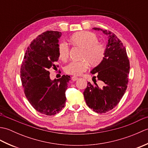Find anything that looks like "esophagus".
<instances>
[{
    "label": "esophagus",
    "mask_w": 148,
    "mask_h": 148,
    "mask_svg": "<svg viewBox=\"0 0 148 148\" xmlns=\"http://www.w3.org/2000/svg\"><path fill=\"white\" fill-rule=\"evenodd\" d=\"M71 79H72V80L73 81H77L78 79V77L77 76H72L71 77Z\"/></svg>",
    "instance_id": "34e87169"
}]
</instances>
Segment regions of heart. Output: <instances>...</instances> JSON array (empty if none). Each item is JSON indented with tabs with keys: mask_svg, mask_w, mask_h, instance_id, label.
Returning <instances> with one entry per match:
<instances>
[{
	"mask_svg": "<svg viewBox=\"0 0 148 148\" xmlns=\"http://www.w3.org/2000/svg\"><path fill=\"white\" fill-rule=\"evenodd\" d=\"M73 47L81 49L79 61L72 62L65 67L66 73L78 76L85 71L88 67L96 66L102 62L104 57L106 48L104 45L99 41L95 34L88 31H80L74 33L69 38ZM58 57L61 60L67 61L69 56V47L64 42H60L57 46Z\"/></svg>",
	"mask_w": 148,
	"mask_h": 148,
	"instance_id": "b5f03b06",
	"label": "heart"
}]
</instances>
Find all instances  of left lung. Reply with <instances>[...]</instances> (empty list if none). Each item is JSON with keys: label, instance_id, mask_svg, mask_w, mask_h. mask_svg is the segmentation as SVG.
<instances>
[{"label": "left lung", "instance_id": "1", "mask_svg": "<svg viewBox=\"0 0 148 148\" xmlns=\"http://www.w3.org/2000/svg\"><path fill=\"white\" fill-rule=\"evenodd\" d=\"M93 29L103 31L109 36V39L102 61L91 71L97 74L93 78L94 83H88L83 95L86 104L93 111L105 113L114 108L125 93L130 62L126 49L114 34L99 28ZM96 77L100 81V87L96 84Z\"/></svg>", "mask_w": 148, "mask_h": 148}]
</instances>
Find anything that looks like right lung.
<instances>
[{
  "label": "right lung",
  "instance_id": "add662e5",
  "mask_svg": "<svg viewBox=\"0 0 148 148\" xmlns=\"http://www.w3.org/2000/svg\"><path fill=\"white\" fill-rule=\"evenodd\" d=\"M62 33L48 30L34 39L25 53L20 69L24 93L33 108L41 114L52 116L64 108L70 76L51 81L49 69L58 67V42Z\"/></svg>",
  "mask_w": 148,
  "mask_h": 148
}]
</instances>
